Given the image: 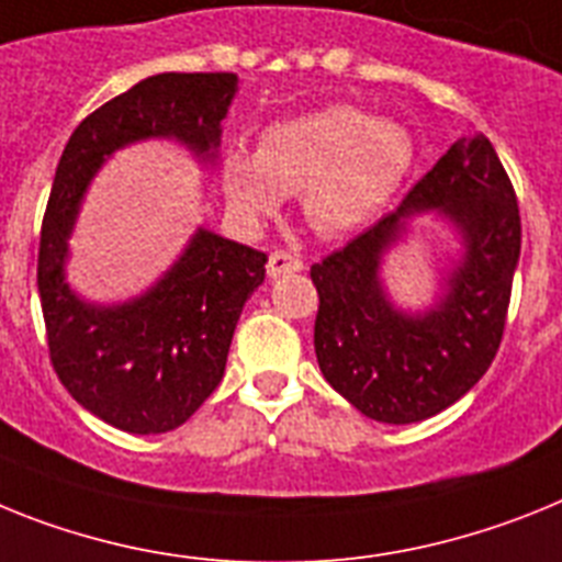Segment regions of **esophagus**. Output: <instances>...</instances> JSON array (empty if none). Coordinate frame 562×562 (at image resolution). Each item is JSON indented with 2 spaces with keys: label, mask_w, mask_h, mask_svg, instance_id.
<instances>
[{
  "label": "esophagus",
  "mask_w": 562,
  "mask_h": 562,
  "mask_svg": "<svg viewBox=\"0 0 562 562\" xmlns=\"http://www.w3.org/2000/svg\"><path fill=\"white\" fill-rule=\"evenodd\" d=\"M266 268H268V277H271V280H277V277H285V273L303 271V259L291 251H271Z\"/></svg>",
  "instance_id": "obj_1"
}]
</instances>
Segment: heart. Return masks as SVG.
Wrapping results in <instances>:
<instances>
[{"instance_id": "1", "label": "heart", "mask_w": 562, "mask_h": 562, "mask_svg": "<svg viewBox=\"0 0 562 562\" xmlns=\"http://www.w3.org/2000/svg\"><path fill=\"white\" fill-rule=\"evenodd\" d=\"M414 157V136L400 122L331 105L268 125L257 154L225 148L220 179L245 223L273 214L285 193H303L305 220L319 234H346L394 196Z\"/></svg>"}]
</instances>
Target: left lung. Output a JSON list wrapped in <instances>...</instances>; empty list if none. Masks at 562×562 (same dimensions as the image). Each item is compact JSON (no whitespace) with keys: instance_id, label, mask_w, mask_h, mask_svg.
I'll return each instance as SVG.
<instances>
[{"instance_id":"8db88e82","label":"left lung","mask_w":562,"mask_h":562,"mask_svg":"<svg viewBox=\"0 0 562 562\" xmlns=\"http://www.w3.org/2000/svg\"><path fill=\"white\" fill-rule=\"evenodd\" d=\"M437 210L464 239V259L434 310L405 315L379 280L404 220ZM520 259L512 179L483 134L457 139L397 211L311 266L319 308L314 351L323 376L366 417L405 426L463 397L488 371L506 328Z\"/></svg>"}]
</instances>
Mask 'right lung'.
<instances>
[{
    "label": "right lung",
    "mask_w": 562,
    "mask_h": 562,
    "mask_svg": "<svg viewBox=\"0 0 562 562\" xmlns=\"http://www.w3.org/2000/svg\"><path fill=\"white\" fill-rule=\"evenodd\" d=\"M234 93L237 74L143 79L85 116L56 165L36 266L50 366L82 408L128 434L171 431L214 394L268 257L200 228L154 289L128 303L97 305L65 282L68 237L85 191L113 150L177 139L214 162Z\"/></svg>",
    "instance_id": "1"
}]
</instances>
